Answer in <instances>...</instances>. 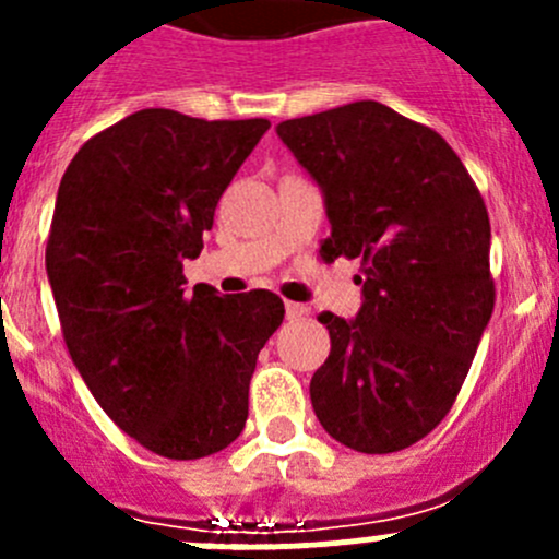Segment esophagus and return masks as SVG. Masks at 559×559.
Here are the masks:
<instances>
[{
    "label": "esophagus",
    "mask_w": 559,
    "mask_h": 559,
    "mask_svg": "<svg viewBox=\"0 0 559 559\" xmlns=\"http://www.w3.org/2000/svg\"><path fill=\"white\" fill-rule=\"evenodd\" d=\"M286 316H289V319H302V316L308 313V308L306 306H300V302H286Z\"/></svg>",
    "instance_id": "1"
}]
</instances>
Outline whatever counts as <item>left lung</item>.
<instances>
[{"instance_id": "1", "label": "left lung", "mask_w": 559, "mask_h": 559, "mask_svg": "<svg viewBox=\"0 0 559 559\" xmlns=\"http://www.w3.org/2000/svg\"><path fill=\"white\" fill-rule=\"evenodd\" d=\"M275 132L324 197L321 257L362 259L359 313L319 316L316 419L354 452L408 449L449 414L492 316L481 194L441 134L373 99Z\"/></svg>"}]
</instances>
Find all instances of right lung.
<instances>
[{
	"label": "right lung",
	"mask_w": 559,
	"mask_h": 559,
	"mask_svg": "<svg viewBox=\"0 0 559 559\" xmlns=\"http://www.w3.org/2000/svg\"><path fill=\"white\" fill-rule=\"evenodd\" d=\"M270 129L148 107L94 134L56 194L45 270L78 373L140 447L167 460L227 449L284 302L264 289L186 295L183 262Z\"/></svg>",
	"instance_id": "obj_1"
}]
</instances>
